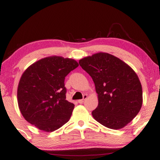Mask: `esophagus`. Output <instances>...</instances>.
Masks as SVG:
<instances>
[{
	"instance_id": "34e87169",
	"label": "esophagus",
	"mask_w": 160,
	"mask_h": 160,
	"mask_svg": "<svg viewBox=\"0 0 160 160\" xmlns=\"http://www.w3.org/2000/svg\"><path fill=\"white\" fill-rule=\"evenodd\" d=\"M83 99H80V100L78 101V103H83V102H84V101L86 100V99L87 98V94H84V95L83 96Z\"/></svg>"
}]
</instances>
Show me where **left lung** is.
I'll use <instances>...</instances> for the list:
<instances>
[{"label": "left lung", "instance_id": "left-lung-1", "mask_svg": "<svg viewBox=\"0 0 160 160\" xmlns=\"http://www.w3.org/2000/svg\"><path fill=\"white\" fill-rule=\"evenodd\" d=\"M95 83L98 105L92 116L105 127L124 128L140 112L142 85L129 65L112 54L99 52L79 60Z\"/></svg>", "mask_w": 160, "mask_h": 160}]
</instances>
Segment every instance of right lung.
<instances>
[{"label":"right lung","instance_id":"1","mask_svg":"<svg viewBox=\"0 0 160 160\" xmlns=\"http://www.w3.org/2000/svg\"><path fill=\"white\" fill-rule=\"evenodd\" d=\"M78 66L74 59L52 56L38 60L25 71L17 96L20 111L28 122L52 132L69 121L74 105L66 100L64 79Z\"/></svg>","mask_w":160,"mask_h":160}]
</instances>
